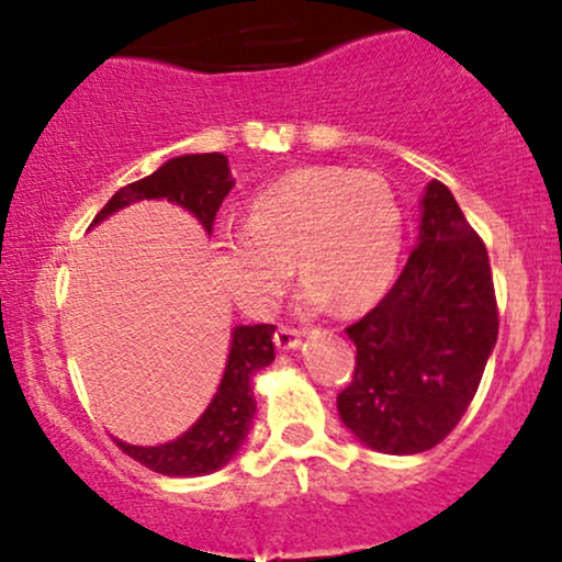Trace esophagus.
Returning a JSON list of instances; mask_svg holds the SVG:
<instances>
[{"instance_id":"34e87169","label":"esophagus","mask_w":562,"mask_h":562,"mask_svg":"<svg viewBox=\"0 0 562 562\" xmlns=\"http://www.w3.org/2000/svg\"><path fill=\"white\" fill-rule=\"evenodd\" d=\"M301 330L299 327H288V325H282V327H277V333H274V344H277V348H282V351H288V348H295L301 344Z\"/></svg>"}]
</instances>
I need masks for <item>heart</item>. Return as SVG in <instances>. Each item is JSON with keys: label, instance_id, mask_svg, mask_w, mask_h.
Segmentation results:
<instances>
[{"label": "heart", "instance_id": "heart-1", "mask_svg": "<svg viewBox=\"0 0 562 562\" xmlns=\"http://www.w3.org/2000/svg\"><path fill=\"white\" fill-rule=\"evenodd\" d=\"M402 250V214L389 184L330 166L290 171L250 200L245 229L216 240V267L245 312L280 306L293 259L301 306L362 308L391 285Z\"/></svg>", "mask_w": 562, "mask_h": 562}]
</instances>
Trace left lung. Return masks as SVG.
Instances as JSON below:
<instances>
[{"label": "left lung", "instance_id": "left-lung-1", "mask_svg": "<svg viewBox=\"0 0 562 562\" xmlns=\"http://www.w3.org/2000/svg\"><path fill=\"white\" fill-rule=\"evenodd\" d=\"M346 333L357 346L338 393L346 428L385 454L441 443L473 402L499 333L486 245L447 184H428L402 274Z\"/></svg>", "mask_w": 562, "mask_h": 562}]
</instances>
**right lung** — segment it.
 Listing matches in <instances>:
<instances>
[{
  "label": "right lung",
  "instance_id": "right-lung-1",
  "mask_svg": "<svg viewBox=\"0 0 562 562\" xmlns=\"http://www.w3.org/2000/svg\"><path fill=\"white\" fill-rule=\"evenodd\" d=\"M232 184L235 182H232L227 158L222 153L171 158L150 177L121 187L102 205L92 224L102 222L134 200L166 198L192 211L203 222V227L211 232ZM272 340L274 325L235 327L227 370H224L222 385H218L214 402L209 404L203 417L184 436L164 443V447H132V443L119 441V449L132 460H137L139 465L156 470L160 475H179V479L209 475L227 465L250 430V420H254L256 412L250 380L261 367L274 362Z\"/></svg>",
  "mask_w": 562,
  "mask_h": 562
}]
</instances>
